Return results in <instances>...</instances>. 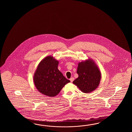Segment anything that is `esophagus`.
Instances as JSON below:
<instances>
[{"label": "esophagus", "instance_id": "esophagus-1", "mask_svg": "<svg viewBox=\"0 0 132 132\" xmlns=\"http://www.w3.org/2000/svg\"><path fill=\"white\" fill-rule=\"evenodd\" d=\"M74 79H75V78H74L73 77H72V78H71L70 79V80L71 82H73V81L74 80Z\"/></svg>", "mask_w": 132, "mask_h": 132}]
</instances>
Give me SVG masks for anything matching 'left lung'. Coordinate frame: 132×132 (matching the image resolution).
<instances>
[{
    "mask_svg": "<svg viewBox=\"0 0 132 132\" xmlns=\"http://www.w3.org/2000/svg\"><path fill=\"white\" fill-rule=\"evenodd\" d=\"M77 73L78 77L73 81V84L82 93H91L98 87L101 80V72L93 59L89 58L79 62Z\"/></svg>",
    "mask_w": 132,
    "mask_h": 132,
    "instance_id": "1",
    "label": "left lung"
}]
</instances>
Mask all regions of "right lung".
<instances>
[{"label": "right lung", "mask_w": 132, "mask_h": 132, "mask_svg": "<svg viewBox=\"0 0 132 132\" xmlns=\"http://www.w3.org/2000/svg\"><path fill=\"white\" fill-rule=\"evenodd\" d=\"M59 61L51 56L39 62L34 76V84L38 90L50 97L56 96L67 83L70 82L58 69Z\"/></svg>", "instance_id": "right-lung-1"}]
</instances>
